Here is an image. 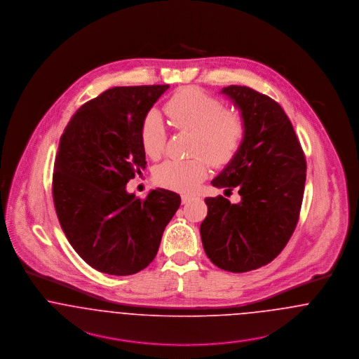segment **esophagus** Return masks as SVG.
<instances>
[{
    "label": "esophagus",
    "mask_w": 359,
    "mask_h": 359,
    "mask_svg": "<svg viewBox=\"0 0 359 359\" xmlns=\"http://www.w3.org/2000/svg\"><path fill=\"white\" fill-rule=\"evenodd\" d=\"M191 199H194L192 195H182V203H183V205L188 203Z\"/></svg>",
    "instance_id": "34e87169"
}]
</instances>
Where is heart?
<instances>
[{
	"label": "heart",
	"instance_id": "1",
	"mask_svg": "<svg viewBox=\"0 0 359 359\" xmlns=\"http://www.w3.org/2000/svg\"><path fill=\"white\" fill-rule=\"evenodd\" d=\"M164 113L176 129L194 133L191 152L199 154L191 160H168L156 168V183L173 191H194L208 172L204 158L214 167L229 164L246 136V122L239 113L226 111L219 100L194 87L177 91L165 103ZM140 141L142 151L152 160L164 154L167 130L156 110H151L141 122Z\"/></svg>",
	"mask_w": 359,
	"mask_h": 359
}]
</instances>
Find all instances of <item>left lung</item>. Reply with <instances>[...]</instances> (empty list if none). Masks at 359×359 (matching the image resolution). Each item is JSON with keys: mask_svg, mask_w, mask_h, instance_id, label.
<instances>
[{"mask_svg": "<svg viewBox=\"0 0 359 359\" xmlns=\"http://www.w3.org/2000/svg\"><path fill=\"white\" fill-rule=\"evenodd\" d=\"M241 111L246 136L236 157L211 182L239 203L205 198L201 224L205 255L233 273L261 268L281 253L299 221L306 184V157L288 116L278 103L246 86L221 91Z\"/></svg>", "mask_w": 359, "mask_h": 359, "instance_id": "1", "label": "left lung"}]
</instances>
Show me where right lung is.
Masks as SVG:
<instances>
[{
	"mask_svg": "<svg viewBox=\"0 0 359 359\" xmlns=\"http://www.w3.org/2000/svg\"><path fill=\"white\" fill-rule=\"evenodd\" d=\"M168 87L109 88L81 106L60 137L53 205L71 246L98 272L129 276L147 268L182 202L163 188L145 199L126 191L147 165L141 122Z\"/></svg>",
	"mask_w": 359,
	"mask_h": 359,
	"instance_id": "obj_1",
	"label": "right lung"
}]
</instances>
